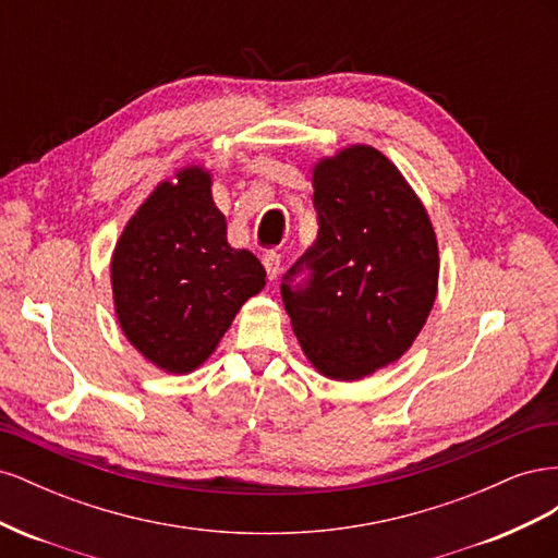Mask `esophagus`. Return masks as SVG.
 <instances>
[{"label":"esophagus","instance_id":"1","mask_svg":"<svg viewBox=\"0 0 558 558\" xmlns=\"http://www.w3.org/2000/svg\"><path fill=\"white\" fill-rule=\"evenodd\" d=\"M263 265H265V272L269 279H277L281 272V256L275 251H267L263 256Z\"/></svg>","mask_w":558,"mask_h":558}]
</instances>
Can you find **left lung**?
Wrapping results in <instances>:
<instances>
[{
    "label": "left lung",
    "instance_id": "obj_1",
    "mask_svg": "<svg viewBox=\"0 0 558 558\" xmlns=\"http://www.w3.org/2000/svg\"><path fill=\"white\" fill-rule=\"evenodd\" d=\"M312 183L316 242L283 275V307L318 373L356 381L398 361L424 328L440 275L437 240L410 183L373 146L324 158Z\"/></svg>",
    "mask_w": 558,
    "mask_h": 558
}]
</instances>
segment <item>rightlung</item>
I'll return each mask as SVG.
<instances>
[{
	"label": "right lung",
	"mask_w": 558,
	"mask_h": 558,
	"mask_svg": "<svg viewBox=\"0 0 558 558\" xmlns=\"http://www.w3.org/2000/svg\"><path fill=\"white\" fill-rule=\"evenodd\" d=\"M211 174L183 167L134 214L111 258L118 324L160 369L193 373L205 363L244 302L263 291L265 267L232 248Z\"/></svg>",
	"instance_id": "obj_1"
}]
</instances>
